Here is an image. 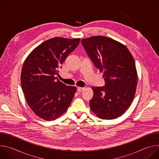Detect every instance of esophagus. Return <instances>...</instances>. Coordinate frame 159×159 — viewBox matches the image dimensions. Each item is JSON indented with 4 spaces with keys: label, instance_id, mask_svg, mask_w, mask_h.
Masks as SVG:
<instances>
[{
    "label": "esophagus",
    "instance_id": "obj_1",
    "mask_svg": "<svg viewBox=\"0 0 159 159\" xmlns=\"http://www.w3.org/2000/svg\"><path fill=\"white\" fill-rule=\"evenodd\" d=\"M84 87H77V91L78 92H82V90H84Z\"/></svg>",
    "mask_w": 159,
    "mask_h": 159
}]
</instances>
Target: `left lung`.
<instances>
[{
    "label": "left lung",
    "instance_id": "obj_1",
    "mask_svg": "<svg viewBox=\"0 0 159 159\" xmlns=\"http://www.w3.org/2000/svg\"><path fill=\"white\" fill-rule=\"evenodd\" d=\"M81 43L95 66L103 72L105 85L93 87L90 107L98 117L113 120L131 104L137 85V72L132 55L123 44L103 36L82 39Z\"/></svg>",
    "mask_w": 159,
    "mask_h": 159
}]
</instances>
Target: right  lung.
I'll use <instances>...</instances> for the list:
<instances>
[{"label":"right lung","mask_w":159,"mask_h":159,"mask_svg":"<svg viewBox=\"0 0 159 159\" xmlns=\"http://www.w3.org/2000/svg\"><path fill=\"white\" fill-rule=\"evenodd\" d=\"M80 40L60 37L48 39L35 48L24 62L20 75L22 92L31 110L43 120L60 117L74 98L76 87L66 85L55 75Z\"/></svg>","instance_id":"add662e5"}]
</instances>
